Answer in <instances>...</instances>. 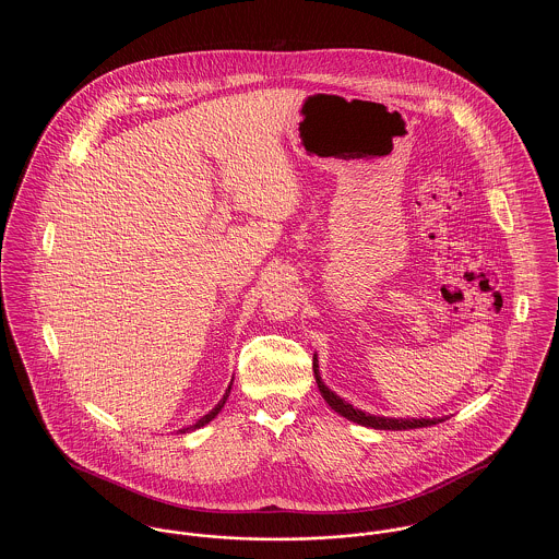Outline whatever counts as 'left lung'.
Listing matches in <instances>:
<instances>
[{
    "label": "left lung",
    "instance_id": "left-lung-1",
    "mask_svg": "<svg viewBox=\"0 0 559 559\" xmlns=\"http://www.w3.org/2000/svg\"><path fill=\"white\" fill-rule=\"evenodd\" d=\"M314 377H317V383H319L320 394H322V399L326 400V404H329L335 413H340L342 417H346V419H350V421H355V424H361V426H368V428H377V430H411V428H424V426H435V424L443 421V419H437V417H432V419H430V417H419V419H415V417H411V419H402V417H399V419H396V417H379V415H370V413H364V411L355 408L353 404H348L346 400H342L337 394H333V392L322 383L317 355H314Z\"/></svg>",
    "mask_w": 559,
    "mask_h": 559
}]
</instances>
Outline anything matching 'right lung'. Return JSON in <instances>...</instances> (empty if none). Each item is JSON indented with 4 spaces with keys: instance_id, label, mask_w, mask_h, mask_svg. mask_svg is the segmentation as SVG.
Listing matches in <instances>:
<instances>
[{
    "instance_id": "right-lung-1",
    "label": "right lung",
    "mask_w": 559,
    "mask_h": 559,
    "mask_svg": "<svg viewBox=\"0 0 559 559\" xmlns=\"http://www.w3.org/2000/svg\"><path fill=\"white\" fill-rule=\"evenodd\" d=\"M230 390H233V385H228V390H226V394H224V399L219 400L217 402V406L211 411V413H206L204 417H200L193 426H189V428H182V430H178V432H185V430H195V428H200V426H204V424H209L222 408H224V404H226V400H228V394H230Z\"/></svg>"
}]
</instances>
